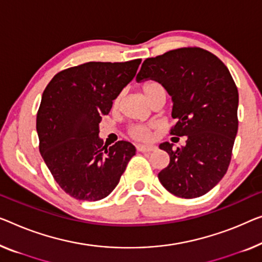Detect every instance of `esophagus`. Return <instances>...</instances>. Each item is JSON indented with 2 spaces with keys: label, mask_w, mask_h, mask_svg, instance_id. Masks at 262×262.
Segmentation results:
<instances>
[{
  "label": "esophagus",
  "mask_w": 262,
  "mask_h": 262,
  "mask_svg": "<svg viewBox=\"0 0 262 262\" xmlns=\"http://www.w3.org/2000/svg\"><path fill=\"white\" fill-rule=\"evenodd\" d=\"M136 149L139 151H142V153H148V151H153L155 149V147L147 146V144H138V146H136Z\"/></svg>",
  "instance_id": "obj_1"
}]
</instances>
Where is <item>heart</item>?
<instances>
[{
	"instance_id": "1",
	"label": "heart",
	"mask_w": 262,
	"mask_h": 262,
	"mask_svg": "<svg viewBox=\"0 0 262 262\" xmlns=\"http://www.w3.org/2000/svg\"><path fill=\"white\" fill-rule=\"evenodd\" d=\"M142 89H143L144 95H146L147 100L149 101V102H151V101H153L159 94L165 93V89H163L162 85L154 81L144 83ZM119 102H120V97H118V99L114 101V106L118 107ZM129 134L135 140H146L148 139V136H149V128L146 126H142V124H134V126L130 127Z\"/></svg>"
}]
</instances>
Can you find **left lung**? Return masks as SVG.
<instances>
[{"mask_svg": "<svg viewBox=\"0 0 262 262\" xmlns=\"http://www.w3.org/2000/svg\"><path fill=\"white\" fill-rule=\"evenodd\" d=\"M154 80L171 96L170 134L187 136L186 146L160 149L169 163L159 173L161 185L175 196L193 199L214 188L228 169L237 133L239 93L227 67L201 48H180L147 58L136 82Z\"/></svg>", "mask_w": 262, "mask_h": 262, "instance_id": "obj_1", "label": "left lung"}]
</instances>
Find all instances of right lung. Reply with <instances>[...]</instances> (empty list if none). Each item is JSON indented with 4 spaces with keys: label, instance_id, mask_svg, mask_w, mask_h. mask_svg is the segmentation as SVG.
I'll list each match as a JSON object with an SVG mask.
<instances>
[{
    "label": "right lung",
    "instance_id": "add662e5",
    "mask_svg": "<svg viewBox=\"0 0 262 262\" xmlns=\"http://www.w3.org/2000/svg\"><path fill=\"white\" fill-rule=\"evenodd\" d=\"M140 63L138 58L68 68L57 73L42 94L36 118L40 153L58 186L77 200L108 196L135 155L128 141L102 146L99 123Z\"/></svg>",
    "mask_w": 262,
    "mask_h": 262
}]
</instances>
